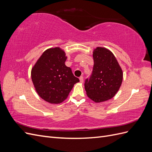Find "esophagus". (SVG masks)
I'll use <instances>...</instances> for the list:
<instances>
[{
  "instance_id": "obj_1",
  "label": "esophagus",
  "mask_w": 152,
  "mask_h": 152,
  "mask_svg": "<svg viewBox=\"0 0 152 152\" xmlns=\"http://www.w3.org/2000/svg\"><path fill=\"white\" fill-rule=\"evenodd\" d=\"M79 80H80V82H81V83H82V82H84V77H83V76H80L79 77Z\"/></svg>"
}]
</instances>
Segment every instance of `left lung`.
I'll list each match as a JSON object with an SVG mask.
<instances>
[{
    "instance_id": "left-lung-1",
    "label": "left lung",
    "mask_w": 152,
    "mask_h": 152,
    "mask_svg": "<svg viewBox=\"0 0 152 152\" xmlns=\"http://www.w3.org/2000/svg\"><path fill=\"white\" fill-rule=\"evenodd\" d=\"M94 66L84 87L88 97L96 103L105 102L116 94L122 82L121 67L110 50L98 47L93 51Z\"/></svg>"
}]
</instances>
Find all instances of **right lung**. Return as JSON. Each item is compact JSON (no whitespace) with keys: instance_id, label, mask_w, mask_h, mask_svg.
Instances as JSON below:
<instances>
[{"instance_id":"obj_1","label":"right lung","mask_w":152,"mask_h":152,"mask_svg":"<svg viewBox=\"0 0 152 152\" xmlns=\"http://www.w3.org/2000/svg\"><path fill=\"white\" fill-rule=\"evenodd\" d=\"M59 48L42 53L31 69V76L37 93L45 102L58 104L65 100L79 79L65 65L67 57Z\"/></svg>"}]
</instances>
